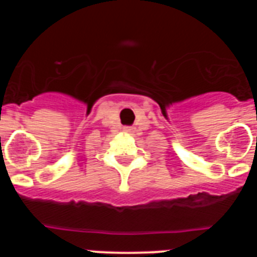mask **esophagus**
<instances>
[{
  "instance_id": "obj_1",
  "label": "esophagus",
  "mask_w": 257,
  "mask_h": 257,
  "mask_svg": "<svg viewBox=\"0 0 257 257\" xmlns=\"http://www.w3.org/2000/svg\"><path fill=\"white\" fill-rule=\"evenodd\" d=\"M123 130L126 131V133H135V127H128V126H127V127H124Z\"/></svg>"
}]
</instances>
